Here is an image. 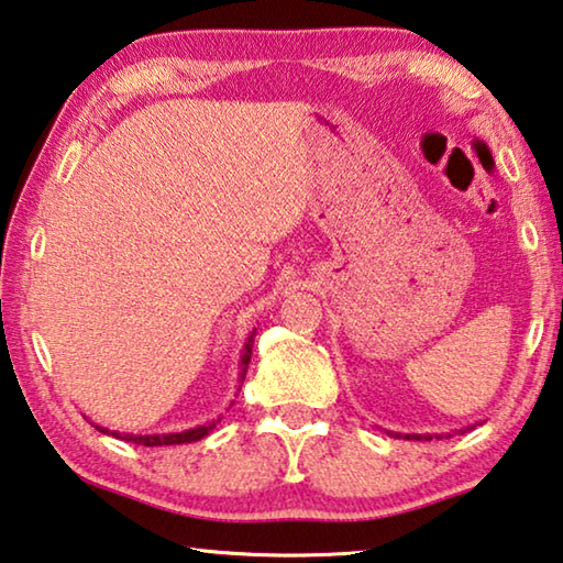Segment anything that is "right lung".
<instances>
[{
	"label": "right lung",
	"instance_id": "add662e5",
	"mask_svg": "<svg viewBox=\"0 0 563 563\" xmlns=\"http://www.w3.org/2000/svg\"><path fill=\"white\" fill-rule=\"evenodd\" d=\"M249 358H252V344H246V352H244V358H242L244 366L249 364ZM244 374H246V368H244ZM214 427H217V423L211 421L209 427H197V429L181 431V434H162V437H129V434L119 437V434H114V437L134 441V444H142V446H172V444H191V441L205 439ZM99 431H104V429H99Z\"/></svg>",
	"mask_w": 563,
	"mask_h": 563
}]
</instances>
